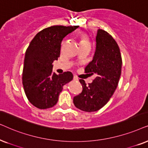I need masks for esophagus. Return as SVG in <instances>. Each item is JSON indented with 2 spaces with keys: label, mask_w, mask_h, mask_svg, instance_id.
I'll return each instance as SVG.
<instances>
[{
  "label": "esophagus",
  "mask_w": 148,
  "mask_h": 148,
  "mask_svg": "<svg viewBox=\"0 0 148 148\" xmlns=\"http://www.w3.org/2000/svg\"><path fill=\"white\" fill-rule=\"evenodd\" d=\"M73 80H78V78L76 77V76H74V77H73Z\"/></svg>",
  "instance_id": "1"
}]
</instances>
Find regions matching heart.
Returning <instances> with one entry per match:
<instances>
[{"label":"heart","instance_id":"1","mask_svg":"<svg viewBox=\"0 0 148 148\" xmlns=\"http://www.w3.org/2000/svg\"><path fill=\"white\" fill-rule=\"evenodd\" d=\"M80 42H88L87 36H85V35L82 36V38H81V41H80Z\"/></svg>","mask_w":148,"mask_h":148}]
</instances>
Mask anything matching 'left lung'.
<instances>
[{
  "label": "left lung",
  "mask_w": 148,
  "mask_h": 148,
  "mask_svg": "<svg viewBox=\"0 0 148 148\" xmlns=\"http://www.w3.org/2000/svg\"><path fill=\"white\" fill-rule=\"evenodd\" d=\"M96 42L93 60L84 70L95 78L88 84L80 79L82 90L73 99L76 108L87 112L97 111L109 101L117 88L123 64L119 45L109 33L98 29Z\"/></svg>",
  "instance_id": "obj_1"
}]
</instances>
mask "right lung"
<instances>
[{"mask_svg": "<svg viewBox=\"0 0 148 148\" xmlns=\"http://www.w3.org/2000/svg\"><path fill=\"white\" fill-rule=\"evenodd\" d=\"M79 27L53 25L37 34L26 49L22 83L29 101L39 109L53 107L63 86L73 79L72 72L56 74L53 65L60 56L61 43L67 35Z\"/></svg>", "mask_w": 148, "mask_h": 148, "instance_id": "1", "label": "right lung"}]
</instances>
